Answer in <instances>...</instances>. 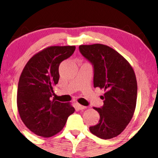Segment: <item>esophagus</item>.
<instances>
[{"label": "esophagus", "mask_w": 158, "mask_h": 158, "mask_svg": "<svg viewBox=\"0 0 158 158\" xmlns=\"http://www.w3.org/2000/svg\"><path fill=\"white\" fill-rule=\"evenodd\" d=\"M76 107H77V108L79 109V110H84V109H86V106L79 104V103H77V104H76Z\"/></svg>", "instance_id": "34e87169"}]
</instances>
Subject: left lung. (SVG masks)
I'll use <instances>...</instances> for the list:
<instances>
[{
	"label": "left lung",
	"instance_id": "left-lung-1",
	"mask_svg": "<svg viewBox=\"0 0 158 158\" xmlns=\"http://www.w3.org/2000/svg\"><path fill=\"white\" fill-rule=\"evenodd\" d=\"M81 54L92 64L94 87L104 89L103 106L91 133L103 139L118 136L132 119L136 104L137 82L133 69L122 55L103 44L81 45Z\"/></svg>",
	"mask_w": 158,
	"mask_h": 158
}]
</instances>
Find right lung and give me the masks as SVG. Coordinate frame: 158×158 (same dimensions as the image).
I'll return each mask as SVG.
<instances>
[{
	"label": "right lung",
	"mask_w": 158,
	"mask_h": 158,
	"mask_svg": "<svg viewBox=\"0 0 158 158\" xmlns=\"http://www.w3.org/2000/svg\"><path fill=\"white\" fill-rule=\"evenodd\" d=\"M75 49V46H49L35 54L22 70L17 107L26 127L38 136L51 137L59 133L75 112L70 103L51 100L54 85L59 80L60 64Z\"/></svg>",
	"instance_id": "1"
}]
</instances>
